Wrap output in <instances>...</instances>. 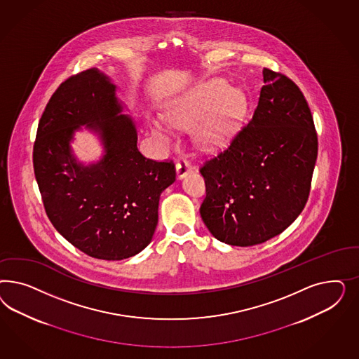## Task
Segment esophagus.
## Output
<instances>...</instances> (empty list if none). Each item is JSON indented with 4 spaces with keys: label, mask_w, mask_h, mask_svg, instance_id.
Instances as JSON below:
<instances>
[{
    "label": "esophagus",
    "mask_w": 359,
    "mask_h": 359,
    "mask_svg": "<svg viewBox=\"0 0 359 359\" xmlns=\"http://www.w3.org/2000/svg\"><path fill=\"white\" fill-rule=\"evenodd\" d=\"M192 171V165L189 163V161L187 159H180L176 163V175L179 179H183L185 175L189 174Z\"/></svg>",
    "instance_id": "esophagus-1"
}]
</instances>
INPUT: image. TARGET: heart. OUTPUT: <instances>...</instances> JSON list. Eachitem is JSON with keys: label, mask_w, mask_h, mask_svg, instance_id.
Instances as JSON below:
<instances>
[{"label": "heart", "mask_w": 359, "mask_h": 359, "mask_svg": "<svg viewBox=\"0 0 359 359\" xmlns=\"http://www.w3.org/2000/svg\"><path fill=\"white\" fill-rule=\"evenodd\" d=\"M222 80H213L196 88L171 104L164 117L176 128L196 125V137L204 144H217L225 140L242 109V97L236 90H228ZM154 134L170 140V130L161 121H151Z\"/></svg>", "instance_id": "1"}]
</instances>
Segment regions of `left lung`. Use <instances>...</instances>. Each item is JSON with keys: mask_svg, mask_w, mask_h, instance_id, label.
Masks as SVG:
<instances>
[{"mask_svg": "<svg viewBox=\"0 0 359 359\" xmlns=\"http://www.w3.org/2000/svg\"><path fill=\"white\" fill-rule=\"evenodd\" d=\"M258 105L226 150L200 168V215L215 238L254 246L280 234L303 212L317 159L313 117L291 79L263 68Z\"/></svg>", "mask_w": 359, "mask_h": 359, "instance_id": "1", "label": "left lung"}]
</instances>
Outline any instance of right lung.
Listing matches in <instances>:
<instances>
[{"mask_svg": "<svg viewBox=\"0 0 359 359\" xmlns=\"http://www.w3.org/2000/svg\"><path fill=\"white\" fill-rule=\"evenodd\" d=\"M117 87L97 68L67 79L44 109L34 143V174L54 228L89 257L121 261L141 252L158 225L161 194L176 177L172 161L137 147ZM86 124L104 146L97 164L76 162L69 143Z\"/></svg>", "mask_w": 359, "mask_h": 359, "instance_id": "obj_1", "label": "right lung"}]
</instances>
